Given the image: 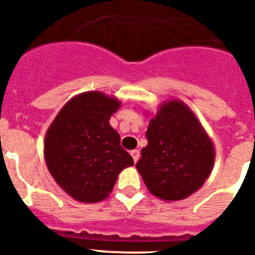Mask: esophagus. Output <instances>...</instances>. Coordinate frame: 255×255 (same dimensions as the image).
Here are the masks:
<instances>
[{
	"mask_svg": "<svg viewBox=\"0 0 255 255\" xmlns=\"http://www.w3.org/2000/svg\"><path fill=\"white\" fill-rule=\"evenodd\" d=\"M130 154H131L132 159H134V162L136 163L139 159V157H140V152H139L138 149H134V150H131V153H130Z\"/></svg>",
	"mask_w": 255,
	"mask_h": 255,
	"instance_id": "esophagus-1",
	"label": "esophagus"
}]
</instances>
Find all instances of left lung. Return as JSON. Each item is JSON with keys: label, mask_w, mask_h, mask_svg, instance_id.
<instances>
[{"label": "left lung", "mask_w": 255, "mask_h": 255, "mask_svg": "<svg viewBox=\"0 0 255 255\" xmlns=\"http://www.w3.org/2000/svg\"><path fill=\"white\" fill-rule=\"evenodd\" d=\"M136 170L148 190L166 202L188 198L203 186L215 163V147L194 112L180 100L159 106L147 129Z\"/></svg>", "instance_id": "left-lung-1"}]
</instances>
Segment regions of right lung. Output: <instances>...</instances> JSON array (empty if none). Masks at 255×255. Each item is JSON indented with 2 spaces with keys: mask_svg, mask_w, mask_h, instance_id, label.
Segmentation results:
<instances>
[{
  "mask_svg": "<svg viewBox=\"0 0 255 255\" xmlns=\"http://www.w3.org/2000/svg\"><path fill=\"white\" fill-rule=\"evenodd\" d=\"M121 107L115 97L84 92L61 108L44 136V159L65 193L83 203L108 198L124 168L134 164L110 125Z\"/></svg>",
  "mask_w": 255,
  "mask_h": 255,
  "instance_id": "obj_1",
  "label": "right lung"
}]
</instances>
